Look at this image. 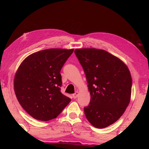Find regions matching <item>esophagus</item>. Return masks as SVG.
I'll return each instance as SVG.
<instances>
[{
  "instance_id": "esophagus-1",
  "label": "esophagus",
  "mask_w": 149,
  "mask_h": 149,
  "mask_svg": "<svg viewBox=\"0 0 149 149\" xmlns=\"http://www.w3.org/2000/svg\"><path fill=\"white\" fill-rule=\"evenodd\" d=\"M79 91H75V93H74V94H73V98H74V99H76V98L78 97V95H79Z\"/></svg>"
}]
</instances>
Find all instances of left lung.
<instances>
[{
	"label": "left lung",
	"mask_w": 149,
	"mask_h": 149,
	"mask_svg": "<svg viewBox=\"0 0 149 149\" xmlns=\"http://www.w3.org/2000/svg\"><path fill=\"white\" fill-rule=\"evenodd\" d=\"M83 66L91 99L84 108L86 118L95 127L102 129L116 122L131 100L132 78L121 59L102 49H76Z\"/></svg>",
	"instance_id": "left-lung-1"
}]
</instances>
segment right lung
Listing matches in <instances>:
<instances>
[{
  "mask_svg": "<svg viewBox=\"0 0 149 149\" xmlns=\"http://www.w3.org/2000/svg\"><path fill=\"white\" fill-rule=\"evenodd\" d=\"M74 49H49L27 56L16 72L14 90L21 106L33 118H56L71 99L61 92L60 71Z\"/></svg>",
  "mask_w": 149,
  "mask_h": 149,
  "instance_id": "obj_1",
  "label": "right lung"
}]
</instances>
